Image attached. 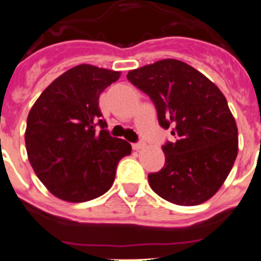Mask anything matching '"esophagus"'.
I'll use <instances>...</instances> for the list:
<instances>
[{
  "instance_id": "obj_1",
  "label": "esophagus",
  "mask_w": 261,
  "mask_h": 261,
  "mask_svg": "<svg viewBox=\"0 0 261 261\" xmlns=\"http://www.w3.org/2000/svg\"><path fill=\"white\" fill-rule=\"evenodd\" d=\"M144 146H145V143H144V141H139V143H134L133 144L134 150H140V149H143Z\"/></svg>"
}]
</instances>
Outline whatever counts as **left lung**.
I'll use <instances>...</instances> for the list:
<instances>
[{"instance_id": "left-lung-1", "label": "left lung", "mask_w": 261, "mask_h": 261, "mask_svg": "<svg viewBox=\"0 0 261 261\" xmlns=\"http://www.w3.org/2000/svg\"><path fill=\"white\" fill-rule=\"evenodd\" d=\"M127 80L154 103L173 141L166 163L148 174L151 190L177 205H199L226 181L239 151L236 121L216 84L182 61L167 58L128 71Z\"/></svg>"}]
</instances>
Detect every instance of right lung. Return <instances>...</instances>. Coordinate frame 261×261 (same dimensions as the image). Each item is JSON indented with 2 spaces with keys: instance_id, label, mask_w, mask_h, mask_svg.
I'll list each match as a JSON object with an SVG mask.
<instances>
[{
  "instance_id": "obj_1",
  "label": "right lung",
  "mask_w": 261,
  "mask_h": 261,
  "mask_svg": "<svg viewBox=\"0 0 261 261\" xmlns=\"http://www.w3.org/2000/svg\"><path fill=\"white\" fill-rule=\"evenodd\" d=\"M118 77V71L92 65L72 67L47 87L28 115V158L61 200L99 198L112 186L118 162L131 154L127 141L110 135L99 108L100 93Z\"/></svg>"
}]
</instances>
